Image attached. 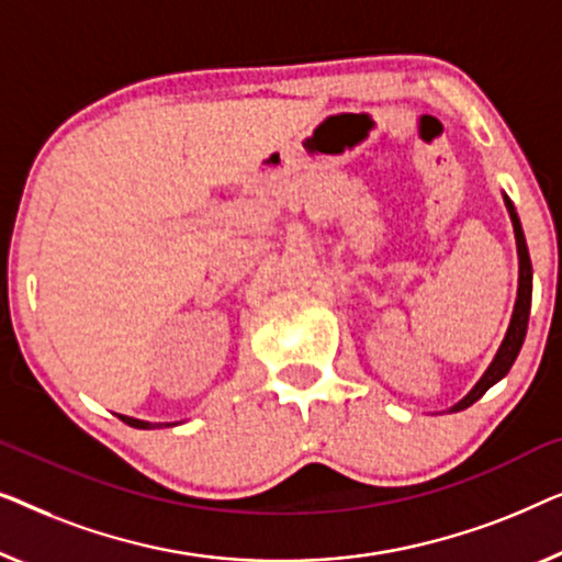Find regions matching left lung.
Instances as JSON below:
<instances>
[{
    "mask_svg": "<svg viewBox=\"0 0 562 562\" xmlns=\"http://www.w3.org/2000/svg\"><path fill=\"white\" fill-rule=\"evenodd\" d=\"M504 203H507L509 216H512V226H515V236H517V255H519V288H517V303H515V313H512V323L507 328V336L496 351L494 361L488 363V369L484 371V376L479 379L476 386L465 394V397L458 402V405L450 407V413H461V409L471 407L473 402L481 400L486 394L488 386H494L499 379L509 374L512 363L519 357L521 344H525L527 336V323H529V305H532V262H529V251H527V241L525 234H521V224L519 216L515 211V205L504 195Z\"/></svg>",
    "mask_w": 562,
    "mask_h": 562,
    "instance_id": "8db88e82",
    "label": "left lung"
}]
</instances>
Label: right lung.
Returning <instances> with one entry per match:
<instances>
[{"mask_svg": "<svg viewBox=\"0 0 562 562\" xmlns=\"http://www.w3.org/2000/svg\"><path fill=\"white\" fill-rule=\"evenodd\" d=\"M122 420L126 425H132V428H139V430H149V428H168L165 423H145V420H134V417H126V415H120Z\"/></svg>", "mask_w": 562, "mask_h": 562, "instance_id": "obj_1", "label": "right lung"}]
</instances>
